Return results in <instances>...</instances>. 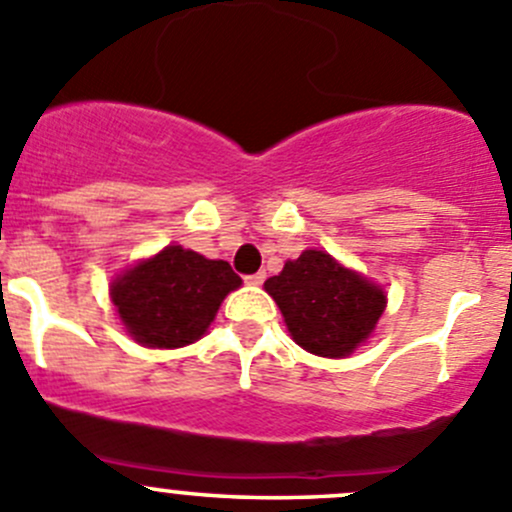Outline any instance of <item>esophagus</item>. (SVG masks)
<instances>
[{"label": "esophagus", "mask_w": 512, "mask_h": 512, "mask_svg": "<svg viewBox=\"0 0 512 512\" xmlns=\"http://www.w3.org/2000/svg\"><path fill=\"white\" fill-rule=\"evenodd\" d=\"M265 272H255V275H247L245 277V282L247 285H262V282H265Z\"/></svg>", "instance_id": "obj_1"}]
</instances>
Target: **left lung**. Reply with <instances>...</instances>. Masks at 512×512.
I'll return each mask as SVG.
<instances>
[{
	"instance_id": "8db88e82",
	"label": "left lung",
	"mask_w": 512,
	"mask_h": 512,
	"mask_svg": "<svg viewBox=\"0 0 512 512\" xmlns=\"http://www.w3.org/2000/svg\"><path fill=\"white\" fill-rule=\"evenodd\" d=\"M292 340L320 357H347L375 330L388 297L325 250H305L265 282Z\"/></svg>"
}]
</instances>
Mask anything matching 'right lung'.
Returning a JSON list of instances; mask_svg holds the SVG:
<instances>
[{"label":"right lung","instance_id":"obj_1","mask_svg":"<svg viewBox=\"0 0 512 512\" xmlns=\"http://www.w3.org/2000/svg\"><path fill=\"white\" fill-rule=\"evenodd\" d=\"M240 285L230 262L167 245L114 277L109 297L132 340L172 350L200 340L222 300Z\"/></svg>","mask_w":512,"mask_h":512}]
</instances>
